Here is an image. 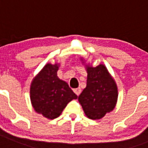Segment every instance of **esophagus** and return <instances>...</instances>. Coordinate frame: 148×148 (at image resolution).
<instances>
[{"label":"esophagus","mask_w":148,"mask_h":148,"mask_svg":"<svg viewBox=\"0 0 148 148\" xmlns=\"http://www.w3.org/2000/svg\"><path fill=\"white\" fill-rule=\"evenodd\" d=\"M74 92L75 93V94H76L77 96H79V95H80V94H81V89L80 88H76V89H74Z\"/></svg>","instance_id":"34e87169"}]
</instances>
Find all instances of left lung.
Instances as JSON below:
<instances>
[{"label":"left lung","mask_w":148,"mask_h":148,"mask_svg":"<svg viewBox=\"0 0 148 148\" xmlns=\"http://www.w3.org/2000/svg\"><path fill=\"white\" fill-rule=\"evenodd\" d=\"M88 73L87 85L79 95L78 101L88 118L99 120L114 109L118 97L117 84L103 64L93 67L85 64L81 58Z\"/></svg>","instance_id":"obj_1"}]
</instances>
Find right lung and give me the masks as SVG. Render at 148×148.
I'll list each match as a JSON object with an SVG mask.
<instances>
[{
    "instance_id": "add662e5",
    "label": "right lung",
    "mask_w": 148,
    "mask_h": 148,
    "mask_svg": "<svg viewBox=\"0 0 148 148\" xmlns=\"http://www.w3.org/2000/svg\"><path fill=\"white\" fill-rule=\"evenodd\" d=\"M60 63H47L33 78L30 97L36 112L47 119L59 117L70 101L77 98L67 82L58 77Z\"/></svg>"
}]
</instances>
